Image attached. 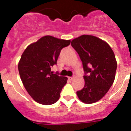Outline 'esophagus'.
I'll return each mask as SVG.
<instances>
[{
	"mask_svg": "<svg viewBox=\"0 0 131 131\" xmlns=\"http://www.w3.org/2000/svg\"><path fill=\"white\" fill-rule=\"evenodd\" d=\"M73 77H68V79L69 80H73Z\"/></svg>",
	"mask_w": 131,
	"mask_h": 131,
	"instance_id": "34e87169",
	"label": "esophagus"
}]
</instances>
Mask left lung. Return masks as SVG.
<instances>
[{
    "mask_svg": "<svg viewBox=\"0 0 131 131\" xmlns=\"http://www.w3.org/2000/svg\"><path fill=\"white\" fill-rule=\"evenodd\" d=\"M71 45L87 73L84 76V87L77 91V96L85 104L96 102L108 92L115 79L117 61L114 52L105 40L90 35L73 39Z\"/></svg>",
    "mask_w": 131,
    "mask_h": 131,
    "instance_id": "left-lung-1",
    "label": "left lung"
}]
</instances>
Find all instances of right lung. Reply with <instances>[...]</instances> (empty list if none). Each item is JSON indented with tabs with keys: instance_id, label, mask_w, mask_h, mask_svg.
Instances as JSON below:
<instances>
[{
	"instance_id": "obj_1",
	"label": "right lung",
	"mask_w": 131,
	"mask_h": 131,
	"mask_svg": "<svg viewBox=\"0 0 131 131\" xmlns=\"http://www.w3.org/2000/svg\"><path fill=\"white\" fill-rule=\"evenodd\" d=\"M70 42V40L44 36L30 44L21 56L18 63L20 78L27 92L39 104L51 105L59 100L68 78L50 71L61 50Z\"/></svg>"
}]
</instances>
